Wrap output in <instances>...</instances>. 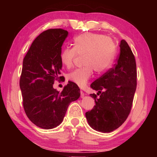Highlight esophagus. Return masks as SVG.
I'll list each match as a JSON object with an SVG mask.
<instances>
[{"label": "esophagus", "instance_id": "esophagus-1", "mask_svg": "<svg viewBox=\"0 0 157 157\" xmlns=\"http://www.w3.org/2000/svg\"><path fill=\"white\" fill-rule=\"evenodd\" d=\"M84 95H85L83 91H80V97L82 98L84 97Z\"/></svg>", "mask_w": 157, "mask_h": 157}]
</instances>
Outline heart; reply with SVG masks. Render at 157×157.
I'll use <instances>...</instances> for the list:
<instances>
[{"label":"heart","instance_id":"heart-1","mask_svg":"<svg viewBox=\"0 0 157 157\" xmlns=\"http://www.w3.org/2000/svg\"><path fill=\"white\" fill-rule=\"evenodd\" d=\"M116 45L113 39L101 34L87 33L73 39V48H65L60 53L62 64L67 69L73 67L77 55L82 57V67L68 75V79L84 87L91 78L94 70L101 74L110 67L115 57Z\"/></svg>","mask_w":157,"mask_h":157}]
</instances>
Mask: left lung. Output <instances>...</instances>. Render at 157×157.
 <instances>
[{"label": "left lung", "mask_w": 157, "mask_h": 157, "mask_svg": "<svg viewBox=\"0 0 157 157\" xmlns=\"http://www.w3.org/2000/svg\"><path fill=\"white\" fill-rule=\"evenodd\" d=\"M121 53L114 67L95 80L91 87L98 91L94 98L95 105L86 112L92 128L102 132H111L121 126L131 111L137 84L135 57L124 40L120 44Z\"/></svg>", "instance_id": "1"}]
</instances>
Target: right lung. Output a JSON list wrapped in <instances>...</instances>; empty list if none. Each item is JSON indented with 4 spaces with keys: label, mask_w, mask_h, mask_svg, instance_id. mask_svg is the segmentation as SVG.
I'll return each mask as SVG.
<instances>
[{
    "label": "right lung",
    "mask_w": 157,
    "mask_h": 157,
    "mask_svg": "<svg viewBox=\"0 0 157 157\" xmlns=\"http://www.w3.org/2000/svg\"><path fill=\"white\" fill-rule=\"evenodd\" d=\"M68 34L61 28L44 31L23 59L19 81L23 109L28 118L42 129L59 125L69 104L80 95L78 86L73 82H68L61 92L52 87L55 80L63 78L59 55Z\"/></svg>",
    "instance_id": "obj_1"
}]
</instances>
